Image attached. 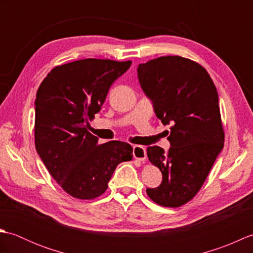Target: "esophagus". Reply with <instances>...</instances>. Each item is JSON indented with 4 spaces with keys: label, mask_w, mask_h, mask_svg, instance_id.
I'll return each mask as SVG.
<instances>
[{
    "label": "esophagus",
    "mask_w": 253,
    "mask_h": 253,
    "mask_svg": "<svg viewBox=\"0 0 253 253\" xmlns=\"http://www.w3.org/2000/svg\"><path fill=\"white\" fill-rule=\"evenodd\" d=\"M132 154H133V158L138 161H140V162H144L147 159V151H146V149H144V147H142V146L133 147Z\"/></svg>",
    "instance_id": "esophagus-1"
}]
</instances>
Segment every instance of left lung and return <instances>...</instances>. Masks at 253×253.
Listing matches in <instances>:
<instances>
[{"mask_svg":"<svg viewBox=\"0 0 253 253\" xmlns=\"http://www.w3.org/2000/svg\"><path fill=\"white\" fill-rule=\"evenodd\" d=\"M138 79L163 125H171L169 152L147 149L162 171L149 198L162 207L178 208L200 190L224 147L225 133L213 80L200 64L181 56H161L138 66Z\"/></svg>","mask_w":253,"mask_h":253,"instance_id":"left-lung-1","label":"left lung"}]
</instances>
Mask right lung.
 Masks as SVG:
<instances>
[{
  "label": "right lung",
  "instance_id": "obj_1",
  "mask_svg": "<svg viewBox=\"0 0 253 253\" xmlns=\"http://www.w3.org/2000/svg\"><path fill=\"white\" fill-rule=\"evenodd\" d=\"M131 65L85 58L56 66L37 91L35 143L38 154L63 190L80 200L103 195L117 165L132 160L123 141L100 144L88 131L111 84Z\"/></svg>",
  "mask_w": 253,
  "mask_h": 253
}]
</instances>
